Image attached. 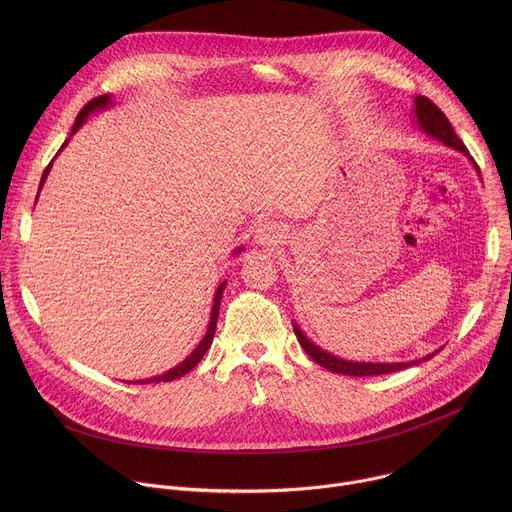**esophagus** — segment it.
Masks as SVG:
<instances>
[{
    "label": "esophagus",
    "instance_id": "1",
    "mask_svg": "<svg viewBox=\"0 0 512 512\" xmlns=\"http://www.w3.org/2000/svg\"><path fill=\"white\" fill-rule=\"evenodd\" d=\"M285 239H287V229L277 221H263L255 229V243L259 247H277L285 243Z\"/></svg>",
    "mask_w": 512,
    "mask_h": 512
}]
</instances>
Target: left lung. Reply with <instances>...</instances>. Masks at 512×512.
Instances as JSON below:
<instances>
[{
    "mask_svg": "<svg viewBox=\"0 0 512 512\" xmlns=\"http://www.w3.org/2000/svg\"><path fill=\"white\" fill-rule=\"evenodd\" d=\"M413 123L429 137L442 141L448 148L464 154L476 168L478 176H480V168L476 166V162L470 158L466 145L462 143V139L456 135L452 123L448 121V117L440 111V107L433 105L427 97H415L413 99V111H411ZM294 332L298 336V342L302 344V348L310 354L312 360H316L320 367L328 369L330 373H338V375H348V377H375V375H387V373H395V371H403L409 367H415V364L433 358L442 348H437L421 358L415 360H405V362H364V360H348L342 356H336L324 348H320L314 340H310L304 330L294 322Z\"/></svg>",
    "mask_w": 512,
    "mask_h": 512,
    "instance_id": "obj_1",
    "label": "left lung"
}]
</instances>
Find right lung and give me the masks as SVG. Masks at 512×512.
<instances>
[{
    "instance_id": "add662e5",
    "label": "right lung",
    "mask_w": 512,
    "mask_h": 512,
    "mask_svg": "<svg viewBox=\"0 0 512 512\" xmlns=\"http://www.w3.org/2000/svg\"><path fill=\"white\" fill-rule=\"evenodd\" d=\"M113 97L111 95H101V97H97V99H93L91 103H87L85 107H83V111L79 113V117H77V121H75V125H72V131H70V135H75L81 127H83V123L89 119V115H93V113H97V111H105V109H109V107H113ZM70 141V137L62 143V148H60V152L66 148V143ZM58 152V154H60ZM56 154V156H58ZM54 162V160H52ZM52 162L48 164V168L44 170V174H42V180H40V186H38V194H40V190H42V186H44V182H46V178H48V174H50V168H52ZM38 194H36V200H38ZM243 251V247H237L235 251H233V255H239ZM225 287H227V281H221L218 283V287H216V291H214V298H212V310H210V322H208V330H206V334L202 336V340L198 342V346L180 362V364H176L174 369H170V371H166V373H162V375H156V377H152V379H141V381H127V383H168V381H174V379H180V377H184L186 373H190L196 364L202 360V356L206 354V350L210 348V344H212V338H214V332H216V320H218V308H221V300H223V291H225Z\"/></svg>"
}]
</instances>
